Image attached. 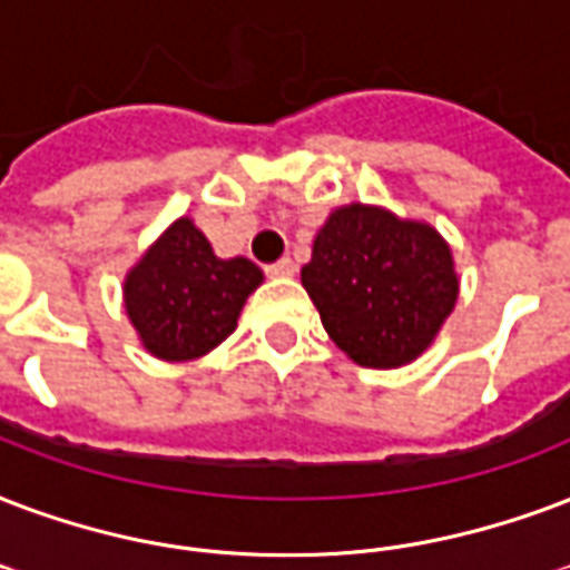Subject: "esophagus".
<instances>
[{"label":"esophagus","mask_w":570,"mask_h":570,"mask_svg":"<svg viewBox=\"0 0 570 570\" xmlns=\"http://www.w3.org/2000/svg\"><path fill=\"white\" fill-rule=\"evenodd\" d=\"M266 272L272 277H293L295 275V263H293V259H289V256H284V259H277V263H272V266H268Z\"/></svg>","instance_id":"34e87169"}]
</instances>
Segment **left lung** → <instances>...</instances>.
Returning a JSON list of instances; mask_svg holds the SVG:
<instances>
[{
	"label": "left lung",
	"instance_id": "1",
	"mask_svg": "<svg viewBox=\"0 0 570 570\" xmlns=\"http://www.w3.org/2000/svg\"><path fill=\"white\" fill-rule=\"evenodd\" d=\"M302 286L334 346L362 367L419 358L454 311L460 277L449 242L419 217L350 203L325 217Z\"/></svg>",
	"mask_w": 570,
	"mask_h": 570
}]
</instances>
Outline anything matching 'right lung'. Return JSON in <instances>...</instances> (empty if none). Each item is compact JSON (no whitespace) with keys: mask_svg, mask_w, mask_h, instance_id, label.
I'll use <instances>...</instances> for the list:
<instances>
[{"mask_svg":"<svg viewBox=\"0 0 570 570\" xmlns=\"http://www.w3.org/2000/svg\"><path fill=\"white\" fill-rule=\"evenodd\" d=\"M263 268L247 256L220 259L194 217L181 215L128 268L121 302L137 341L160 362H194L236 332Z\"/></svg>","mask_w":570,"mask_h":570,"instance_id":"add662e5","label":"right lung"}]
</instances>
